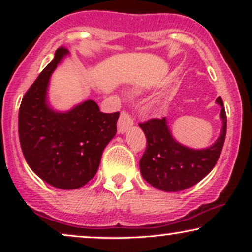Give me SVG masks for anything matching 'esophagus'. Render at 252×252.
Returning <instances> with one entry per match:
<instances>
[{"label": "esophagus", "mask_w": 252, "mask_h": 252, "mask_svg": "<svg viewBox=\"0 0 252 252\" xmlns=\"http://www.w3.org/2000/svg\"><path fill=\"white\" fill-rule=\"evenodd\" d=\"M133 124H134V120L132 117H130L129 113L126 111H123L120 113V117L118 120V132L120 134L125 133L130 126H133Z\"/></svg>", "instance_id": "esophagus-1"}]
</instances>
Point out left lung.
I'll list each match as a JSON object with an SVG mask.
<instances>
[{
  "label": "left lung",
  "mask_w": 252,
  "mask_h": 252,
  "mask_svg": "<svg viewBox=\"0 0 252 252\" xmlns=\"http://www.w3.org/2000/svg\"><path fill=\"white\" fill-rule=\"evenodd\" d=\"M220 118L222 128L211 147L191 149L174 140L166 118L149 119L139 124L147 137V148L140 159V171L144 180L163 191H181L198 184L206 177L219 159L226 137L227 117L221 97Z\"/></svg>",
  "instance_id": "obj_1"
}]
</instances>
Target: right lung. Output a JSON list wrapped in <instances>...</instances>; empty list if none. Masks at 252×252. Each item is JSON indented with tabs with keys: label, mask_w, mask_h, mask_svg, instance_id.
<instances>
[{
	"label": "right lung",
	"mask_w": 252,
	"mask_h": 252,
	"mask_svg": "<svg viewBox=\"0 0 252 252\" xmlns=\"http://www.w3.org/2000/svg\"><path fill=\"white\" fill-rule=\"evenodd\" d=\"M68 55L58 48L24 95L18 133L24 157L43 181L60 189H77L94 178L104 148L117 133L119 112L103 113L93 99L66 112L55 111L47 102L51 74Z\"/></svg>",
	"instance_id": "obj_1"
}]
</instances>
